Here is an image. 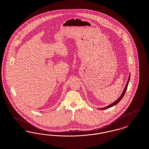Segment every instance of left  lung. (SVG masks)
<instances>
[{
    "label": "left lung",
    "mask_w": 149,
    "mask_h": 149,
    "mask_svg": "<svg viewBox=\"0 0 149 149\" xmlns=\"http://www.w3.org/2000/svg\"><path fill=\"white\" fill-rule=\"evenodd\" d=\"M130 74L129 75L128 79L127 82V83H126V86H125V89H124V90H123V92L122 93L120 97V98H119L118 99H117V100H116V101H115L114 102H113V103H112L111 104H110V105H109V106H108L107 107H104V108H99V109H105L109 108H110V107H113L114 106H115V105H116L117 103H118V102H120V100L122 99V98L123 97V96H124V95H125V93L126 92V90H127V89L128 85V83H129V81H130Z\"/></svg>",
    "instance_id": "obj_1"
}]
</instances>
